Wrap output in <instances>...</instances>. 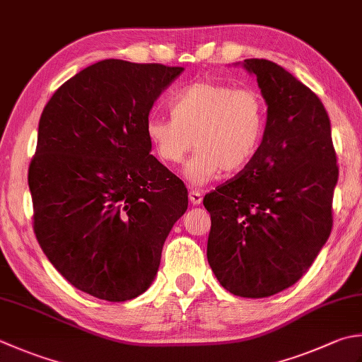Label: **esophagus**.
Segmentation results:
<instances>
[{"label": "esophagus", "instance_id": "1", "mask_svg": "<svg viewBox=\"0 0 362 362\" xmlns=\"http://www.w3.org/2000/svg\"><path fill=\"white\" fill-rule=\"evenodd\" d=\"M189 201L193 205H199L202 202V194L199 193V191L196 189H191L189 191Z\"/></svg>", "mask_w": 362, "mask_h": 362}]
</instances>
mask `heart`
<instances>
[{
  "instance_id": "obj_1",
  "label": "heart",
  "mask_w": 362,
  "mask_h": 362,
  "mask_svg": "<svg viewBox=\"0 0 362 362\" xmlns=\"http://www.w3.org/2000/svg\"><path fill=\"white\" fill-rule=\"evenodd\" d=\"M173 117L152 116L146 133L157 157L179 165L191 147L197 152L183 168L194 187L224 173H237L252 160L265 130L267 106L252 89L197 81L182 89L171 105Z\"/></svg>"
}]
</instances>
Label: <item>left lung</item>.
I'll return each mask as SVG.
<instances>
[{
	"mask_svg": "<svg viewBox=\"0 0 362 362\" xmlns=\"http://www.w3.org/2000/svg\"><path fill=\"white\" fill-rule=\"evenodd\" d=\"M243 67L257 76L267 124L242 174L204 197L207 259L228 292L265 298L293 286L327 243L339 168L320 98L272 61Z\"/></svg>",
	"mask_w": 362,
	"mask_h": 362,
	"instance_id": "8db88e82",
	"label": "left lung"
}]
</instances>
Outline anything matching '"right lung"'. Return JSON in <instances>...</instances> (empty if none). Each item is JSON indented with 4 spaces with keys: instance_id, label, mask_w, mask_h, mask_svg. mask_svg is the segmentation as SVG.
<instances>
[{
    "instance_id": "right-lung-1",
    "label": "right lung",
    "mask_w": 362,
    "mask_h": 362,
    "mask_svg": "<svg viewBox=\"0 0 362 362\" xmlns=\"http://www.w3.org/2000/svg\"><path fill=\"white\" fill-rule=\"evenodd\" d=\"M183 67L105 59L54 92L28 171L34 233L70 284L106 301L151 287L188 191L151 155L153 102Z\"/></svg>"
}]
</instances>
